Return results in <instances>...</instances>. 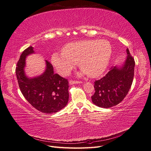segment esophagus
I'll return each mask as SVG.
<instances>
[{"label": "esophagus", "mask_w": 151, "mask_h": 151, "mask_svg": "<svg viewBox=\"0 0 151 151\" xmlns=\"http://www.w3.org/2000/svg\"><path fill=\"white\" fill-rule=\"evenodd\" d=\"M82 82L80 81H75V80H70L69 84L73 85V84H78V83H81Z\"/></svg>", "instance_id": "34e87169"}]
</instances>
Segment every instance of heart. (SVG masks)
Masks as SVG:
<instances>
[{"label": "heart", "mask_w": 151, "mask_h": 151, "mask_svg": "<svg viewBox=\"0 0 151 151\" xmlns=\"http://www.w3.org/2000/svg\"><path fill=\"white\" fill-rule=\"evenodd\" d=\"M111 53L112 48L107 40H83L67 43L62 53L52 55L51 61L61 75L68 74L78 63L83 74L96 78L106 69Z\"/></svg>", "instance_id": "heart-1"}]
</instances>
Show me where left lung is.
I'll return each mask as SVG.
<instances>
[{"mask_svg":"<svg viewBox=\"0 0 151 151\" xmlns=\"http://www.w3.org/2000/svg\"><path fill=\"white\" fill-rule=\"evenodd\" d=\"M127 58L121 67L111 68L108 73L94 81L95 93L93 103L99 107L109 108L120 103L131 87L134 75V59L126 49Z\"/></svg>","mask_w":151,"mask_h":151,"instance_id":"1","label":"left lung"}]
</instances>
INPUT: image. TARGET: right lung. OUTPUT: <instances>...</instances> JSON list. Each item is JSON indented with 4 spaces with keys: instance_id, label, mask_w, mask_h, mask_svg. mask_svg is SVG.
Listing matches in <instances>:
<instances>
[{
    "instance_id": "add662e5",
    "label": "right lung",
    "mask_w": 151,
    "mask_h": 151,
    "mask_svg": "<svg viewBox=\"0 0 151 151\" xmlns=\"http://www.w3.org/2000/svg\"><path fill=\"white\" fill-rule=\"evenodd\" d=\"M34 53L33 48H26L20 55L15 73L20 90L33 107L42 113H57L66 106L69 99L68 80L54 73L53 67L46 60V70L42 75L30 78L24 71L27 56Z\"/></svg>"
}]
</instances>
